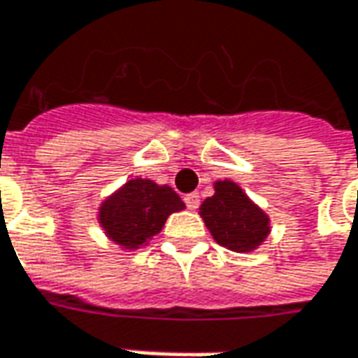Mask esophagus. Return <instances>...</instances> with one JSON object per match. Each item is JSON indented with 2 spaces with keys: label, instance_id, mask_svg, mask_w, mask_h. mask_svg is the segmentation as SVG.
Returning a JSON list of instances; mask_svg holds the SVG:
<instances>
[{
  "label": "esophagus",
  "instance_id": "34e87169",
  "mask_svg": "<svg viewBox=\"0 0 358 358\" xmlns=\"http://www.w3.org/2000/svg\"><path fill=\"white\" fill-rule=\"evenodd\" d=\"M183 201H185V205H187V208L196 210L199 205H201V195H199V193H189V195L183 196Z\"/></svg>",
  "mask_w": 358,
  "mask_h": 358
}]
</instances>
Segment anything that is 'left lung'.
<instances>
[{
  "mask_svg": "<svg viewBox=\"0 0 358 358\" xmlns=\"http://www.w3.org/2000/svg\"><path fill=\"white\" fill-rule=\"evenodd\" d=\"M215 195L201 205L213 238L230 250H254L268 236V217L232 181H218Z\"/></svg>",
  "mask_w": 358,
  "mask_h": 358,
  "instance_id": "1",
  "label": "left lung"
}]
</instances>
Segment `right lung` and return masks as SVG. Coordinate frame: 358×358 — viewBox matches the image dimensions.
<instances>
[{
    "instance_id": "obj_1",
    "label": "right lung",
    "mask_w": 358,
    "mask_h": 358,
    "mask_svg": "<svg viewBox=\"0 0 358 358\" xmlns=\"http://www.w3.org/2000/svg\"><path fill=\"white\" fill-rule=\"evenodd\" d=\"M185 205L167 185L131 179L100 208V224L108 236L124 248H141L163 229L171 213Z\"/></svg>"
}]
</instances>
